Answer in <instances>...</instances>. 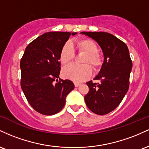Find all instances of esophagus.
Returning <instances> with one entry per match:
<instances>
[{
	"mask_svg": "<svg viewBox=\"0 0 149 149\" xmlns=\"http://www.w3.org/2000/svg\"><path fill=\"white\" fill-rule=\"evenodd\" d=\"M74 85H75V87H76V88H77V87L79 86V85H80V83H75Z\"/></svg>",
	"mask_w": 149,
	"mask_h": 149,
	"instance_id": "34e87169",
	"label": "esophagus"
}]
</instances>
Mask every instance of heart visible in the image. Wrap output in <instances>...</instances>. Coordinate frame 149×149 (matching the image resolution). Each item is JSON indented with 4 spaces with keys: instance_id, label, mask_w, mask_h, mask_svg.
I'll use <instances>...</instances> for the list:
<instances>
[{
    "instance_id": "b5f03b06",
    "label": "heart",
    "mask_w": 149,
    "mask_h": 149,
    "mask_svg": "<svg viewBox=\"0 0 149 149\" xmlns=\"http://www.w3.org/2000/svg\"><path fill=\"white\" fill-rule=\"evenodd\" d=\"M80 50L85 51L88 53V55L85 58V64H77L75 63L66 66L62 69V76L74 82H83L88 80L92 76L91 66L97 67L101 63V59L99 56L98 47L95 42L89 39L81 40L78 44ZM75 56V48L73 42L68 40L61 47L59 59L62 64H66L70 62Z\"/></svg>"
}]
</instances>
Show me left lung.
Instances as JSON below:
<instances>
[{
  "instance_id": "8db88e82",
  "label": "left lung",
  "mask_w": 149,
  "mask_h": 149,
  "mask_svg": "<svg viewBox=\"0 0 149 149\" xmlns=\"http://www.w3.org/2000/svg\"><path fill=\"white\" fill-rule=\"evenodd\" d=\"M98 42L103 51L104 63L98 75L86 83L87 107L97 115H106L116 109L127 93L132 61L124 42L107 32H82Z\"/></svg>"
}]
</instances>
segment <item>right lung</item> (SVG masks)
Returning <instances> with one entry per match:
<instances>
[{"mask_svg": "<svg viewBox=\"0 0 149 149\" xmlns=\"http://www.w3.org/2000/svg\"><path fill=\"white\" fill-rule=\"evenodd\" d=\"M71 32H48L31 42L20 61L21 88L32 108L42 115L59 112L74 89L70 80L59 78V54Z\"/></svg>", "mask_w": 149, "mask_h": 149, "instance_id": "right-lung-1", "label": "right lung"}]
</instances>
